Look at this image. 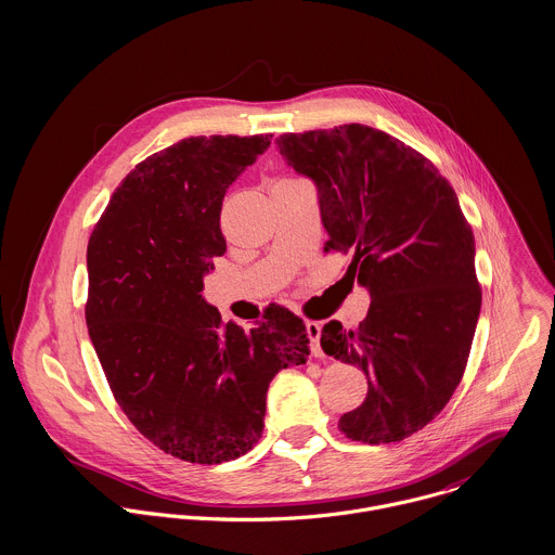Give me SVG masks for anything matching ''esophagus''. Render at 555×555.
<instances>
[{
	"label": "esophagus",
	"instance_id": "obj_1",
	"mask_svg": "<svg viewBox=\"0 0 555 555\" xmlns=\"http://www.w3.org/2000/svg\"><path fill=\"white\" fill-rule=\"evenodd\" d=\"M320 324L318 322H306V331H308V337H310V341H312V352H314V357H322V348H320Z\"/></svg>",
	"mask_w": 555,
	"mask_h": 555
}]
</instances>
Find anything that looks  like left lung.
Masks as SVG:
<instances>
[{
	"instance_id": "obj_1",
	"label": "left lung",
	"mask_w": 555,
	"mask_h": 555,
	"mask_svg": "<svg viewBox=\"0 0 555 555\" xmlns=\"http://www.w3.org/2000/svg\"><path fill=\"white\" fill-rule=\"evenodd\" d=\"M275 143L317 183L324 251L350 254L346 275L372 297L359 328L331 320L320 335L326 354L367 376L365 401L339 429L365 444L399 442L462 383L480 312L473 229L440 170L387 132L346 124Z\"/></svg>"
}]
</instances>
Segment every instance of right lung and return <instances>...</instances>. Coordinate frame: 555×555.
Segmentation results:
<instances>
[{"instance_id": "add662e5", "label": "right lung", "mask_w": 555, "mask_h": 555, "mask_svg": "<svg viewBox=\"0 0 555 555\" xmlns=\"http://www.w3.org/2000/svg\"><path fill=\"white\" fill-rule=\"evenodd\" d=\"M273 134L190 137L137 164L87 245L85 320L108 387L159 451L190 464L245 455L262 436L273 376L310 354L282 306L243 328L203 299L227 251L229 185Z\"/></svg>"}]
</instances>
